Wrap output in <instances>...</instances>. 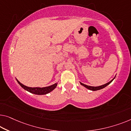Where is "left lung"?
<instances>
[{"label": "left lung", "mask_w": 131, "mask_h": 131, "mask_svg": "<svg viewBox=\"0 0 131 131\" xmlns=\"http://www.w3.org/2000/svg\"><path fill=\"white\" fill-rule=\"evenodd\" d=\"M115 78L112 80H111L110 82H109L106 83V84L101 85V86H96V87H95V86H88L86 85H85V84H83V83H81V82H80V83H81V84L82 85H83V86H85V88H86L87 89H89V90H91V91H97V90H100V89H101L104 88L106 87L107 85H108L109 84H110V83L112 82L113 80L115 79Z\"/></svg>", "instance_id": "1"}]
</instances>
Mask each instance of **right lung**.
<instances>
[{
	"instance_id": "right-lung-1",
	"label": "right lung",
	"mask_w": 131,
	"mask_h": 131,
	"mask_svg": "<svg viewBox=\"0 0 131 131\" xmlns=\"http://www.w3.org/2000/svg\"><path fill=\"white\" fill-rule=\"evenodd\" d=\"M17 80V79H16ZM17 82L19 85H20L21 86H22L23 89L26 90L27 91L29 92L34 93V94L36 95H45L47 93H49L50 92H51L53 90V89L55 88L57 86V83H54V84L50 85L49 86L47 87H44V88H30V87H28L26 86L23 85L22 83H21L20 82H19L18 80H17Z\"/></svg>"
}]
</instances>
